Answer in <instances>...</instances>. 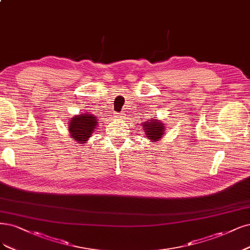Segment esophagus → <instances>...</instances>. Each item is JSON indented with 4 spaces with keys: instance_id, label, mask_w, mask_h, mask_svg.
<instances>
[{
    "instance_id": "esophagus-1",
    "label": "esophagus",
    "mask_w": 250,
    "mask_h": 250,
    "mask_svg": "<svg viewBox=\"0 0 250 250\" xmlns=\"http://www.w3.org/2000/svg\"><path fill=\"white\" fill-rule=\"evenodd\" d=\"M120 116H121V115H119V114H117V115L115 116V118H120Z\"/></svg>"
}]
</instances>
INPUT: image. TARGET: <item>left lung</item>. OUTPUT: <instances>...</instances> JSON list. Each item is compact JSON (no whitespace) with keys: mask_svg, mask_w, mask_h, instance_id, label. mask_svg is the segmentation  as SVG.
Here are the masks:
<instances>
[{"mask_svg":"<svg viewBox=\"0 0 250 250\" xmlns=\"http://www.w3.org/2000/svg\"><path fill=\"white\" fill-rule=\"evenodd\" d=\"M165 126L166 125L162 122L158 121V120L151 119V118L149 119V121L142 124L145 133L147 135L146 137H147L149 141H151V143H155L161 139L166 130Z\"/></svg>","mask_w":250,"mask_h":250,"instance_id":"1","label":"left lung"}]
</instances>
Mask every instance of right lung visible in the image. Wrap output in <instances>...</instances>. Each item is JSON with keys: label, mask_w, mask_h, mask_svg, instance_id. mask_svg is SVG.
I'll list each match as a JSON object with an SVG mask.
<instances>
[{"label": "right lung", "mask_w": 250, "mask_h": 250, "mask_svg": "<svg viewBox=\"0 0 250 250\" xmlns=\"http://www.w3.org/2000/svg\"><path fill=\"white\" fill-rule=\"evenodd\" d=\"M98 119L88 113H83L82 115H76L71 118L69 124H68V131L70 132L72 140H75L77 143L84 144L95 130L98 124Z\"/></svg>", "instance_id": "add662e5"}]
</instances>
